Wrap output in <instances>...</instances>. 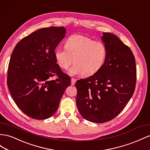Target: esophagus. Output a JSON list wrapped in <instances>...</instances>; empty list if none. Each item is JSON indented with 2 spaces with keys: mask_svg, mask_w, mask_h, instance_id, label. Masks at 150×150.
<instances>
[{
  "mask_svg": "<svg viewBox=\"0 0 150 150\" xmlns=\"http://www.w3.org/2000/svg\"><path fill=\"white\" fill-rule=\"evenodd\" d=\"M76 79L75 78H71V84L72 85H74L75 83L76 82Z\"/></svg>",
  "mask_w": 150,
  "mask_h": 150,
  "instance_id": "obj_1",
  "label": "esophagus"
}]
</instances>
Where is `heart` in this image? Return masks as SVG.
<instances>
[{
  "instance_id": "obj_1",
  "label": "heart",
  "mask_w": 150,
  "mask_h": 150,
  "mask_svg": "<svg viewBox=\"0 0 150 150\" xmlns=\"http://www.w3.org/2000/svg\"><path fill=\"white\" fill-rule=\"evenodd\" d=\"M65 48H57L54 56L57 63L62 69H67L72 63L69 73L91 76L98 72L107 57V48L101 42L94 41L86 36L74 34L67 38Z\"/></svg>"
}]
</instances>
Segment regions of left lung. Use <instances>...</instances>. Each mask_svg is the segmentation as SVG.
<instances>
[{
  "label": "left lung",
  "instance_id": "8db88e82",
  "mask_svg": "<svg viewBox=\"0 0 150 150\" xmlns=\"http://www.w3.org/2000/svg\"><path fill=\"white\" fill-rule=\"evenodd\" d=\"M107 57L98 72L79 79L76 105L84 119L104 123L114 119L134 93L136 82L134 56L130 48L114 34L103 33Z\"/></svg>",
  "mask_w": 150,
  "mask_h": 150
}]
</instances>
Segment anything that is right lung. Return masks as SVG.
I'll return each instance as SVG.
<instances>
[{
  "label": "right lung",
  "mask_w": 150,
  "mask_h": 150,
  "mask_svg": "<svg viewBox=\"0 0 150 150\" xmlns=\"http://www.w3.org/2000/svg\"><path fill=\"white\" fill-rule=\"evenodd\" d=\"M66 33L64 27L39 29L18 42L11 54L7 86L17 106L33 119L53 115L71 84V77L62 72L54 56ZM55 74L58 78L52 80Z\"/></svg>",
  "instance_id": "obj_1"
}]
</instances>
